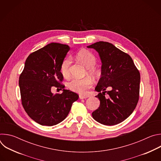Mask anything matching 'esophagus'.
Wrapping results in <instances>:
<instances>
[{"mask_svg": "<svg viewBox=\"0 0 161 161\" xmlns=\"http://www.w3.org/2000/svg\"><path fill=\"white\" fill-rule=\"evenodd\" d=\"M87 97H88V96H83V95H80V96H79V98H80V99H86V98H87Z\"/></svg>", "mask_w": 161, "mask_h": 161, "instance_id": "1", "label": "esophagus"}]
</instances>
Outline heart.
<instances>
[{"instance_id":"obj_1","label":"heart","mask_w":161,"mask_h":161,"mask_svg":"<svg viewBox=\"0 0 161 161\" xmlns=\"http://www.w3.org/2000/svg\"><path fill=\"white\" fill-rule=\"evenodd\" d=\"M77 58L88 69V73L92 76H96L97 71L95 69L97 64L96 56L90 52L86 50H81L76 54ZM71 60L70 58H65L60 65V73L64 78L69 76V67ZM92 80L89 78L83 79L74 78L67 83V86L71 90L79 94H85L92 85Z\"/></svg>"}]
</instances>
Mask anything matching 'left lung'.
Listing matches in <instances>:
<instances>
[{
    "instance_id": "8db88e82",
    "label": "left lung",
    "mask_w": 161,
    "mask_h": 161,
    "mask_svg": "<svg viewBox=\"0 0 161 161\" xmlns=\"http://www.w3.org/2000/svg\"><path fill=\"white\" fill-rule=\"evenodd\" d=\"M87 48L96 50L102 62L101 78L95 88L99 92L96 97L100 106L92 114L101 124H118L130 115L138 102L140 72L132 58L111 43L99 41ZM108 87L111 91H105ZM106 93L108 98L105 97Z\"/></svg>"
}]
</instances>
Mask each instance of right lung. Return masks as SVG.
I'll list each match as a JSON object with an SVG mask.
<instances>
[{
	"label": "right lung",
	"instance_id": "obj_1",
	"mask_svg": "<svg viewBox=\"0 0 161 161\" xmlns=\"http://www.w3.org/2000/svg\"><path fill=\"white\" fill-rule=\"evenodd\" d=\"M70 50L66 44L52 42L31 53L19 78L21 103L28 115L42 125L53 126L68 115L78 95L62 85L60 65ZM52 86L63 89L53 95Z\"/></svg>",
	"mask_w": 161,
	"mask_h": 161
}]
</instances>
